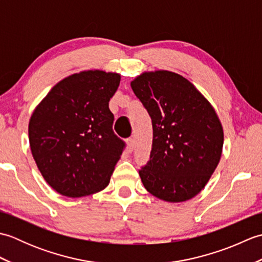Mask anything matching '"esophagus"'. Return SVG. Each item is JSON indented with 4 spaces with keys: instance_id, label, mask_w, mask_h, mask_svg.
<instances>
[{
    "instance_id": "1",
    "label": "esophagus",
    "mask_w": 262,
    "mask_h": 262,
    "mask_svg": "<svg viewBox=\"0 0 262 262\" xmlns=\"http://www.w3.org/2000/svg\"><path fill=\"white\" fill-rule=\"evenodd\" d=\"M126 142H127V145H128V148H129V149H130V151H132V149H133V148H134V145H135V141H134V138H133V137H129V138H127V140H126Z\"/></svg>"
}]
</instances>
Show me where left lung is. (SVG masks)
I'll use <instances>...</instances> for the list:
<instances>
[{
    "label": "left lung",
    "instance_id": "1",
    "mask_svg": "<svg viewBox=\"0 0 262 262\" xmlns=\"http://www.w3.org/2000/svg\"><path fill=\"white\" fill-rule=\"evenodd\" d=\"M130 86L153 127L149 160L138 170L144 187L165 202L193 198L213 174L223 148V128L214 108L173 72H145Z\"/></svg>",
    "mask_w": 262,
    "mask_h": 262
}]
</instances>
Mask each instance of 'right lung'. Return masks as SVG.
<instances>
[{
	"mask_svg": "<svg viewBox=\"0 0 262 262\" xmlns=\"http://www.w3.org/2000/svg\"><path fill=\"white\" fill-rule=\"evenodd\" d=\"M120 75L85 71L58 82L29 121L32 157L54 190L77 198L109 185L126 147L113 130L109 101Z\"/></svg>",
	"mask_w": 262,
	"mask_h": 262,
	"instance_id": "1",
	"label": "right lung"
}]
</instances>
